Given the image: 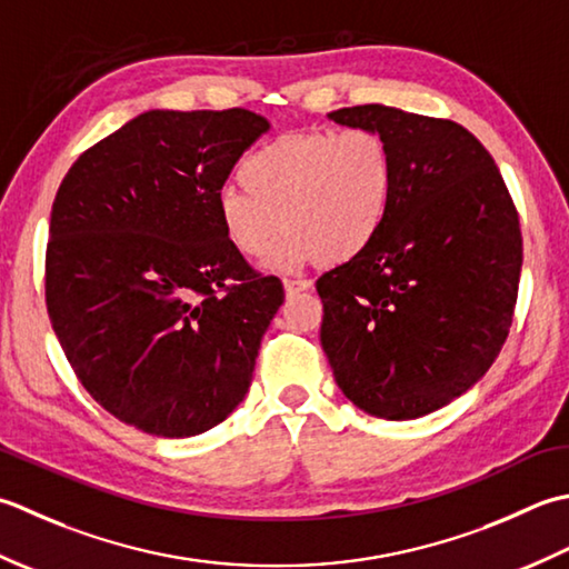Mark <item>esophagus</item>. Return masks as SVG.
Instances as JSON below:
<instances>
[{
	"mask_svg": "<svg viewBox=\"0 0 569 569\" xmlns=\"http://www.w3.org/2000/svg\"><path fill=\"white\" fill-rule=\"evenodd\" d=\"M315 287L311 280H284V292L287 295H297V292H309Z\"/></svg>",
	"mask_w": 569,
	"mask_h": 569,
	"instance_id": "34e87169",
	"label": "esophagus"
}]
</instances>
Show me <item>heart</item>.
Listing matches in <instances>:
<instances>
[{"label": "heart", "mask_w": 569, "mask_h": 569, "mask_svg": "<svg viewBox=\"0 0 569 569\" xmlns=\"http://www.w3.org/2000/svg\"><path fill=\"white\" fill-rule=\"evenodd\" d=\"M396 179V154L376 130L284 134L242 161V187L218 196V223L242 258H260L287 228L274 264H341L373 246Z\"/></svg>", "instance_id": "obj_1"}]
</instances>
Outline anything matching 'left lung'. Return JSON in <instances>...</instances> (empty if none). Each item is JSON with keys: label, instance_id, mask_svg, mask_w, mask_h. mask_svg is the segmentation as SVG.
Returning <instances> with one entry per match:
<instances>
[{"label": "left lung", "instance_id": "8db88e82", "mask_svg": "<svg viewBox=\"0 0 569 569\" xmlns=\"http://www.w3.org/2000/svg\"><path fill=\"white\" fill-rule=\"evenodd\" d=\"M329 118L386 137L398 179L373 246L317 280L321 346L353 405L415 420L501 353L523 264L518 211L493 157L457 122L388 106Z\"/></svg>", "mask_w": 569, "mask_h": 569}]
</instances>
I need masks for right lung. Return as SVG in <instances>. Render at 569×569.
<instances>
[{"mask_svg":"<svg viewBox=\"0 0 569 569\" xmlns=\"http://www.w3.org/2000/svg\"><path fill=\"white\" fill-rule=\"evenodd\" d=\"M270 130L258 112L149 110L58 187L46 309L78 380L120 422L193 437L233 412L284 301L228 246L218 196Z\"/></svg>","mask_w":569,"mask_h":569,"instance_id":"obj_1","label":"right lung"}]
</instances>
